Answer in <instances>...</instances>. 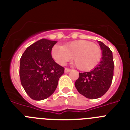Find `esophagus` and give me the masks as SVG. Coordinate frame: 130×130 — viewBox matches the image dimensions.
<instances>
[{
  "instance_id": "esophagus-1",
  "label": "esophagus",
  "mask_w": 130,
  "mask_h": 130,
  "mask_svg": "<svg viewBox=\"0 0 130 130\" xmlns=\"http://www.w3.org/2000/svg\"><path fill=\"white\" fill-rule=\"evenodd\" d=\"M70 71L71 70L70 68H65V72H66V73H68V72H70Z\"/></svg>"
}]
</instances>
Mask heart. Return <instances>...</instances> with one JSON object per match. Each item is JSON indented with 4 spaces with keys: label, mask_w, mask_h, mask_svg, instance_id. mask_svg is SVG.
<instances>
[{
    "label": "heart",
    "mask_w": 130,
    "mask_h": 130,
    "mask_svg": "<svg viewBox=\"0 0 130 130\" xmlns=\"http://www.w3.org/2000/svg\"><path fill=\"white\" fill-rule=\"evenodd\" d=\"M51 55L60 65L66 64L73 57L74 63L79 70L88 71L98 64L102 51L98 45L80 40L69 42L64 47L56 45L52 48Z\"/></svg>",
    "instance_id": "b5f03b06"
}]
</instances>
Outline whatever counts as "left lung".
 <instances>
[{
	"instance_id": "8db88e82",
	"label": "left lung",
	"mask_w": 130,
	"mask_h": 130,
	"mask_svg": "<svg viewBox=\"0 0 130 130\" xmlns=\"http://www.w3.org/2000/svg\"><path fill=\"white\" fill-rule=\"evenodd\" d=\"M98 43L102 50L100 62L92 71L79 73V77L75 83L78 92L90 99L104 96L111 87L114 75L112 51L102 42L98 41Z\"/></svg>"
}]
</instances>
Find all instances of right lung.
<instances>
[{
	"instance_id": "right-lung-1",
	"label": "right lung",
	"mask_w": 130,
	"mask_h": 130,
	"mask_svg": "<svg viewBox=\"0 0 130 130\" xmlns=\"http://www.w3.org/2000/svg\"><path fill=\"white\" fill-rule=\"evenodd\" d=\"M57 41L42 39L23 53L20 59L19 77L26 94L34 100L51 96L57 88L64 68L56 63L51 56Z\"/></svg>"
}]
</instances>
